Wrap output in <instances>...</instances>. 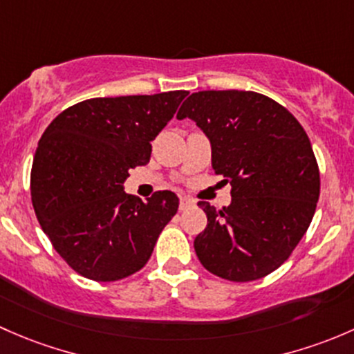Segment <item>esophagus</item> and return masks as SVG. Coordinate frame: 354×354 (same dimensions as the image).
Listing matches in <instances>:
<instances>
[{
  "mask_svg": "<svg viewBox=\"0 0 354 354\" xmlns=\"http://www.w3.org/2000/svg\"><path fill=\"white\" fill-rule=\"evenodd\" d=\"M191 206H194V201H192V199H189V198H180V204H178V207H180V211L187 209V207H191Z\"/></svg>",
  "mask_w": 354,
  "mask_h": 354,
  "instance_id": "esophagus-1",
  "label": "esophagus"
}]
</instances>
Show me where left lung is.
<instances>
[{
	"instance_id": "left-lung-1",
	"label": "left lung",
	"mask_w": 354,
	"mask_h": 354,
	"mask_svg": "<svg viewBox=\"0 0 354 354\" xmlns=\"http://www.w3.org/2000/svg\"><path fill=\"white\" fill-rule=\"evenodd\" d=\"M192 119L211 141V162L232 204L214 209L196 236V256L214 276L235 283L279 268L310 227L320 174L310 140L288 109L242 90H204L182 104L177 119Z\"/></svg>"
}]
</instances>
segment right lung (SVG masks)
I'll return each mask as SVG.
<instances>
[{
    "label": "right lung",
    "mask_w": 354,
    "mask_h": 354,
    "mask_svg": "<svg viewBox=\"0 0 354 354\" xmlns=\"http://www.w3.org/2000/svg\"><path fill=\"white\" fill-rule=\"evenodd\" d=\"M187 93L88 98L44 131L32 163V204L56 252L78 274L118 281L151 257L178 198L158 191L143 203L122 184L129 169L150 162L151 141Z\"/></svg>",
    "instance_id": "1"
}]
</instances>
